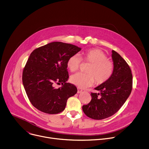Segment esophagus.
Listing matches in <instances>:
<instances>
[{
    "label": "esophagus",
    "instance_id": "obj_1",
    "mask_svg": "<svg viewBox=\"0 0 149 149\" xmlns=\"http://www.w3.org/2000/svg\"><path fill=\"white\" fill-rule=\"evenodd\" d=\"M82 92H83V91L81 90V89L78 88V91H77V93H81Z\"/></svg>",
    "mask_w": 149,
    "mask_h": 149
}]
</instances>
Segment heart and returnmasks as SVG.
<instances>
[{
    "instance_id": "b5f03b06",
    "label": "heart",
    "mask_w": 149,
    "mask_h": 149,
    "mask_svg": "<svg viewBox=\"0 0 149 149\" xmlns=\"http://www.w3.org/2000/svg\"><path fill=\"white\" fill-rule=\"evenodd\" d=\"M82 59L91 63L87 69V73H77L70 77L72 84L80 88L96 84H101L107 82L113 72V65L107 59L104 52L97 48H92L82 53ZM81 58L78 54H74L67 61V67L71 72L77 71L80 67Z\"/></svg>"
}]
</instances>
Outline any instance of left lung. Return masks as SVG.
<instances>
[{
	"instance_id": "left-lung-1",
	"label": "left lung",
	"mask_w": 149,
	"mask_h": 149,
	"mask_svg": "<svg viewBox=\"0 0 149 149\" xmlns=\"http://www.w3.org/2000/svg\"><path fill=\"white\" fill-rule=\"evenodd\" d=\"M113 72L109 80L95 87L100 92L91 93L92 100L83 106L84 114L95 120H102L114 114L130 96L132 88L130 67L122 56L112 50Z\"/></svg>"
}]
</instances>
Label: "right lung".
<instances>
[{"label": "right lung", "mask_w": 149, "mask_h": 149, "mask_svg": "<svg viewBox=\"0 0 149 149\" xmlns=\"http://www.w3.org/2000/svg\"><path fill=\"white\" fill-rule=\"evenodd\" d=\"M81 48L62 42L39 47L30 55L23 71L22 80L30 102L39 111L54 114L63 111L68 99L75 95L77 87L67 83V61ZM54 82L62 87L55 89Z\"/></svg>", "instance_id": "right-lung-1"}]
</instances>
